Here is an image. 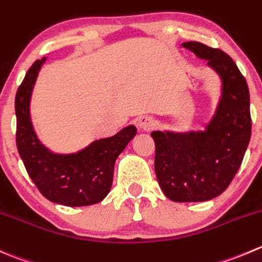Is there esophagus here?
<instances>
[{
    "instance_id": "34e87169",
    "label": "esophagus",
    "mask_w": 262,
    "mask_h": 262,
    "mask_svg": "<svg viewBox=\"0 0 262 262\" xmlns=\"http://www.w3.org/2000/svg\"><path fill=\"white\" fill-rule=\"evenodd\" d=\"M138 125L141 126V129L148 132V130H152V129L156 126V120H155L154 116L143 115V116H141V118H139Z\"/></svg>"
}]
</instances>
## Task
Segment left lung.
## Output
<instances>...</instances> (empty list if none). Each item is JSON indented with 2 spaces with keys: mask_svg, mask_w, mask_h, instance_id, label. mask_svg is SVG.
<instances>
[{
  "mask_svg": "<svg viewBox=\"0 0 262 262\" xmlns=\"http://www.w3.org/2000/svg\"><path fill=\"white\" fill-rule=\"evenodd\" d=\"M220 75L222 98L204 132H152L155 171L162 192L175 202L209 201L237 174L251 139L250 91L229 55L200 42H185Z\"/></svg>",
  "mask_w": 262,
  "mask_h": 262,
  "instance_id": "1",
  "label": "left lung"
}]
</instances>
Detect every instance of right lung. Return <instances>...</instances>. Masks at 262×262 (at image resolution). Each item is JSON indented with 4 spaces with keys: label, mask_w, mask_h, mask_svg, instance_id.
<instances>
[{
    "label": "right lung",
    "mask_w": 262,
    "mask_h": 262,
    "mask_svg": "<svg viewBox=\"0 0 262 262\" xmlns=\"http://www.w3.org/2000/svg\"><path fill=\"white\" fill-rule=\"evenodd\" d=\"M33 63L15 97L16 147L28 175L39 192L55 204L63 206H90L101 202L113 185L114 165L137 129L129 125L115 136L98 139L77 154L57 155L38 139L30 120V96L40 67Z\"/></svg>",
    "instance_id": "1"
}]
</instances>
